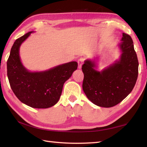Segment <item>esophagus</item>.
Listing matches in <instances>:
<instances>
[{"label":"esophagus","instance_id":"obj_1","mask_svg":"<svg viewBox=\"0 0 147 147\" xmlns=\"http://www.w3.org/2000/svg\"><path fill=\"white\" fill-rule=\"evenodd\" d=\"M84 58H80L78 59V69H81L82 65V64L84 63Z\"/></svg>","mask_w":147,"mask_h":147}]
</instances>
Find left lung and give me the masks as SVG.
Instances as JSON below:
<instances>
[{"label":"left lung","instance_id":"8db88e82","mask_svg":"<svg viewBox=\"0 0 147 147\" xmlns=\"http://www.w3.org/2000/svg\"><path fill=\"white\" fill-rule=\"evenodd\" d=\"M119 61L98 71L95 61L87 59L82 65V88L87 97L96 106L110 108L123 100L131 93L138 76V59L132 39L123 34L119 45Z\"/></svg>","mask_w":147,"mask_h":147}]
</instances>
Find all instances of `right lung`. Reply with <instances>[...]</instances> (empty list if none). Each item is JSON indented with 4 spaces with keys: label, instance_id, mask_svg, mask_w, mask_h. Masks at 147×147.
Segmentation results:
<instances>
[{
    "label": "right lung",
    "instance_id": "right-lung-1",
    "mask_svg": "<svg viewBox=\"0 0 147 147\" xmlns=\"http://www.w3.org/2000/svg\"><path fill=\"white\" fill-rule=\"evenodd\" d=\"M32 32L14 42L7 61V75L12 91L20 101L34 108H48L58 102L64 83L76 70L78 63L71 61L41 72L27 70L21 61L19 48Z\"/></svg>",
    "mask_w": 147,
    "mask_h": 147
}]
</instances>
